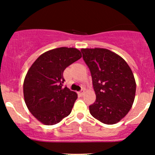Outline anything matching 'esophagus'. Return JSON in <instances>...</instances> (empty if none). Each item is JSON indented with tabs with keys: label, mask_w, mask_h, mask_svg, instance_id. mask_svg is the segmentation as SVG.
<instances>
[{
	"label": "esophagus",
	"mask_w": 155,
	"mask_h": 155,
	"mask_svg": "<svg viewBox=\"0 0 155 155\" xmlns=\"http://www.w3.org/2000/svg\"><path fill=\"white\" fill-rule=\"evenodd\" d=\"M84 90H82L81 91H80V92H78V94H79L80 95H81V96H82V95L84 94Z\"/></svg>",
	"instance_id": "esophagus-1"
}]
</instances>
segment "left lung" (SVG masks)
I'll return each instance as SVG.
<instances>
[{
    "label": "left lung",
    "instance_id": "1",
    "mask_svg": "<svg viewBox=\"0 0 155 155\" xmlns=\"http://www.w3.org/2000/svg\"><path fill=\"white\" fill-rule=\"evenodd\" d=\"M90 69L96 101L89 107L93 117L105 124L120 121L134 101L136 84L130 68L121 57L106 48H82Z\"/></svg>",
    "mask_w": 155,
    "mask_h": 155
}]
</instances>
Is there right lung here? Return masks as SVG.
<instances>
[{"mask_svg":"<svg viewBox=\"0 0 155 155\" xmlns=\"http://www.w3.org/2000/svg\"><path fill=\"white\" fill-rule=\"evenodd\" d=\"M82 57L75 48L61 47L44 53L31 65L23 84L25 101L42 124H58L71 114L76 92L63 87V72Z\"/></svg>","mask_w":155,"mask_h":155,"instance_id":"obj_1","label":"right lung"}]
</instances>
